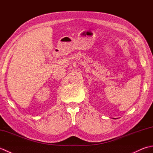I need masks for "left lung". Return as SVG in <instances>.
Wrapping results in <instances>:
<instances>
[{"mask_svg": "<svg viewBox=\"0 0 153 153\" xmlns=\"http://www.w3.org/2000/svg\"><path fill=\"white\" fill-rule=\"evenodd\" d=\"M113 119H114V118H113ZM114 119H115V118H114Z\"/></svg>", "mask_w": 153, "mask_h": 153, "instance_id": "8db88e82", "label": "left lung"}]
</instances>
